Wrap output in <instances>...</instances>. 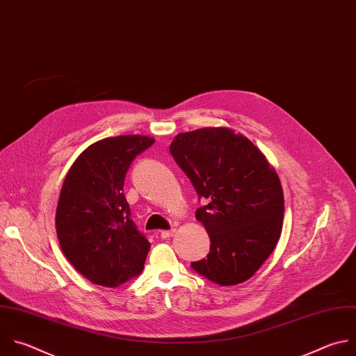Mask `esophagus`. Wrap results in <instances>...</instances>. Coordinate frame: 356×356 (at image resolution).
<instances>
[{"label":"esophagus","mask_w":356,"mask_h":356,"mask_svg":"<svg viewBox=\"0 0 356 356\" xmlns=\"http://www.w3.org/2000/svg\"><path fill=\"white\" fill-rule=\"evenodd\" d=\"M175 232H176L175 227H173V229H169V230H162V232H161V238H162V239L172 238V236L175 234Z\"/></svg>","instance_id":"esophagus-1"}]
</instances>
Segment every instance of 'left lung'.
I'll return each mask as SVG.
<instances>
[{
  "instance_id": "8db88e82",
  "label": "left lung",
  "mask_w": 356,
  "mask_h": 356,
  "mask_svg": "<svg viewBox=\"0 0 356 356\" xmlns=\"http://www.w3.org/2000/svg\"><path fill=\"white\" fill-rule=\"evenodd\" d=\"M170 154L187 175L211 246L191 268L211 282L248 281L275 249L284 220V193L277 172L246 137L225 127L180 133Z\"/></svg>"
}]
</instances>
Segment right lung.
<instances>
[{
	"instance_id": "right-lung-1",
	"label": "right lung",
	"mask_w": 356,
	"mask_h": 356,
	"mask_svg": "<svg viewBox=\"0 0 356 356\" xmlns=\"http://www.w3.org/2000/svg\"><path fill=\"white\" fill-rule=\"evenodd\" d=\"M154 141L104 138L88 147L65 176L56 211L58 242L92 284L115 288L144 270L151 243L131 219L123 187L131 162Z\"/></svg>"
}]
</instances>
